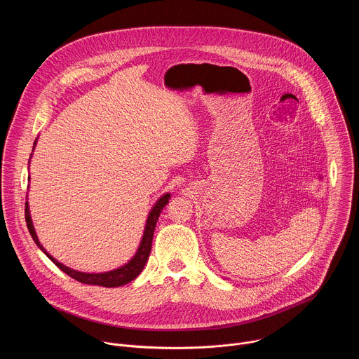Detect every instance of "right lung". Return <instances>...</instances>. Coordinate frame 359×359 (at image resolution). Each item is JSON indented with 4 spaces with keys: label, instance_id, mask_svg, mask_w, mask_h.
I'll use <instances>...</instances> for the list:
<instances>
[{
    "label": "right lung",
    "instance_id": "right-lung-1",
    "mask_svg": "<svg viewBox=\"0 0 359 359\" xmlns=\"http://www.w3.org/2000/svg\"><path fill=\"white\" fill-rule=\"evenodd\" d=\"M35 144V143H34ZM169 201V194H165L159 198V201L155 204V208L151 209L147 222H146V227H144V234L140 243V247L137 250V252L135 254V257L125 264L123 267L109 271V273H102V274H86V273H79L75 270H71L68 267H65L64 264L58 263L53 255H49L46 252V250L39 244V240L35 234L34 226H32V220L29 216V210H28V203H25V222H27V227L29 230V234L32 237V240L35 241V244L46 254V257L53 262L60 270H62L65 274H68L69 277H72L74 280L82 283V284H90V285H100V287H121L125 285L128 283H130L132 280H135L140 271L143 270L149 255H150V250H151V240H153V233H155V227L158 223V219L163 210V208L166 206Z\"/></svg>",
    "mask_w": 359,
    "mask_h": 359
}]
</instances>
